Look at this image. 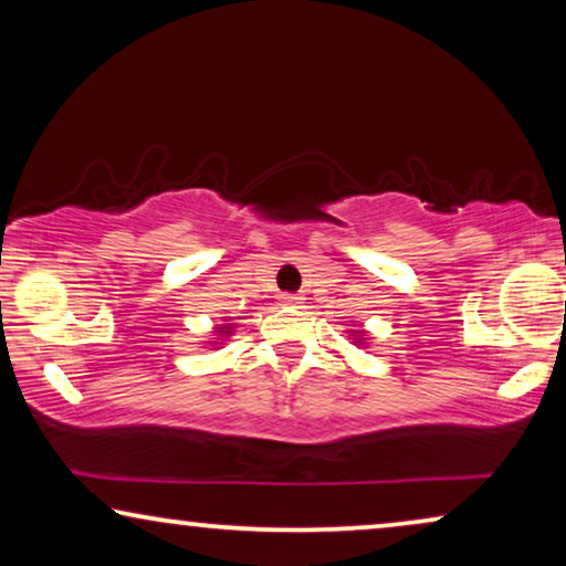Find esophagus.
<instances>
[{
  "instance_id": "esophagus-1",
  "label": "esophagus",
  "mask_w": 566,
  "mask_h": 566,
  "mask_svg": "<svg viewBox=\"0 0 566 566\" xmlns=\"http://www.w3.org/2000/svg\"><path fill=\"white\" fill-rule=\"evenodd\" d=\"M281 301L285 306H298V304H304V296H298V293H283Z\"/></svg>"
}]
</instances>
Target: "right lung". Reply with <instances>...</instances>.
Here are the masks:
<instances>
[{"label": "right lung", "mask_w": 566, "mask_h": 566, "mask_svg": "<svg viewBox=\"0 0 566 566\" xmlns=\"http://www.w3.org/2000/svg\"><path fill=\"white\" fill-rule=\"evenodd\" d=\"M219 329H221V332H227V327H219Z\"/></svg>", "instance_id": "obj_1"}]
</instances>
